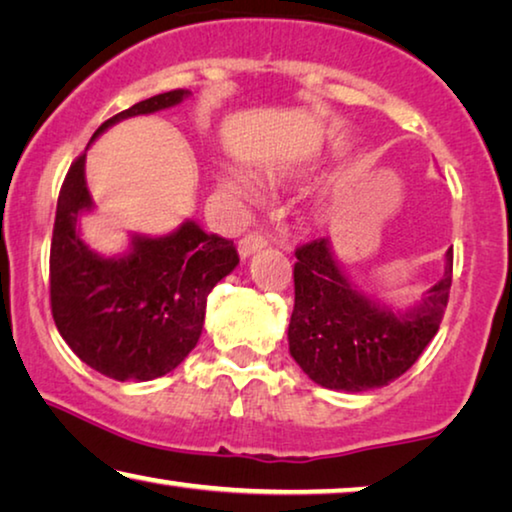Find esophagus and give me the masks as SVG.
Wrapping results in <instances>:
<instances>
[{
    "label": "esophagus",
    "instance_id": "34e87169",
    "mask_svg": "<svg viewBox=\"0 0 512 512\" xmlns=\"http://www.w3.org/2000/svg\"><path fill=\"white\" fill-rule=\"evenodd\" d=\"M266 243H269V241H266L262 234H257V232L246 234L239 241V255H241V259H248L250 255H255V253H259V250H264Z\"/></svg>",
    "mask_w": 512,
    "mask_h": 512
}]
</instances>
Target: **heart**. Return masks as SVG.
I'll return each instance as SVG.
<instances>
[{
	"label": "heart",
	"instance_id": "1",
	"mask_svg": "<svg viewBox=\"0 0 512 512\" xmlns=\"http://www.w3.org/2000/svg\"><path fill=\"white\" fill-rule=\"evenodd\" d=\"M230 188L236 190V193L246 195V197H255L257 195V183L248 177L246 172H232L230 174Z\"/></svg>",
	"mask_w": 512,
	"mask_h": 512
}]
</instances>
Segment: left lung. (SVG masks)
<instances>
[{"instance_id": "8db88e82", "label": "left lung", "mask_w": 512, "mask_h": 512, "mask_svg": "<svg viewBox=\"0 0 512 512\" xmlns=\"http://www.w3.org/2000/svg\"><path fill=\"white\" fill-rule=\"evenodd\" d=\"M453 278V250L444 276L411 308L365 296L342 269L331 239L296 248L289 354L315 384L361 393L388 386L418 361L437 335Z\"/></svg>"}]
</instances>
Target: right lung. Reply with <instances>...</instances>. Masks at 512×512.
<instances>
[{"instance_id":"obj_1","label":"right lung","mask_w":512,"mask_h":512,"mask_svg":"<svg viewBox=\"0 0 512 512\" xmlns=\"http://www.w3.org/2000/svg\"><path fill=\"white\" fill-rule=\"evenodd\" d=\"M188 89L135 103L98 128L91 142L137 114L179 105ZM82 154L59 190L50 246L52 317L75 356L117 381H151L172 372L202 335L207 296L236 269L234 241L186 220L165 236L133 234L126 253L103 257L80 236L94 209Z\"/></svg>"}]
</instances>
